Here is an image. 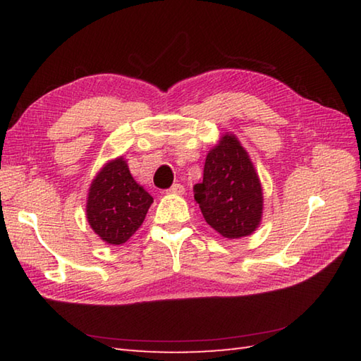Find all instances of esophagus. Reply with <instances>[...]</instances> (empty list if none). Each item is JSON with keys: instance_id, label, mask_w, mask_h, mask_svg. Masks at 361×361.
Masks as SVG:
<instances>
[{"instance_id": "34e87169", "label": "esophagus", "mask_w": 361, "mask_h": 361, "mask_svg": "<svg viewBox=\"0 0 361 361\" xmlns=\"http://www.w3.org/2000/svg\"><path fill=\"white\" fill-rule=\"evenodd\" d=\"M169 194L183 195V194H185V186H183V185H173L171 189H169Z\"/></svg>"}]
</instances>
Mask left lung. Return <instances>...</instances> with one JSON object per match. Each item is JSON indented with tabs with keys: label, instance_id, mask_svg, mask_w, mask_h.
<instances>
[{
	"label": "left lung",
	"instance_id": "1",
	"mask_svg": "<svg viewBox=\"0 0 361 361\" xmlns=\"http://www.w3.org/2000/svg\"><path fill=\"white\" fill-rule=\"evenodd\" d=\"M203 217L225 239L251 235L264 214L256 167L234 133L226 132L206 155L203 181L194 188Z\"/></svg>",
	"mask_w": 361,
	"mask_h": 361
}]
</instances>
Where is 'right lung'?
<instances>
[{
	"label": "right lung",
	"mask_w": 361,
	"mask_h": 361,
	"mask_svg": "<svg viewBox=\"0 0 361 361\" xmlns=\"http://www.w3.org/2000/svg\"><path fill=\"white\" fill-rule=\"evenodd\" d=\"M153 197L137 185L124 157L106 161L91 181L87 195V220L109 245H122L145 219Z\"/></svg>",
	"instance_id": "1"
}]
</instances>
